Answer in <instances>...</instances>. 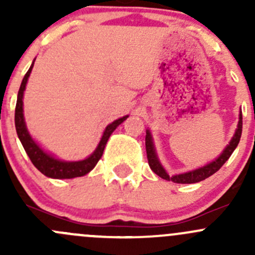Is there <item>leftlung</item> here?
<instances>
[{
	"label": "left lung",
	"mask_w": 255,
	"mask_h": 255,
	"mask_svg": "<svg viewBox=\"0 0 255 255\" xmlns=\"http://www.w3.org/2000/svg\"><path fill=\"white\" fill-rule=\"evenodd\" d=\"M242 125H243V121H242V113L239 115V122H238V128L235 133V137L232 138L230 144L227 145V148L223 150V153L216 159L215 161L212 163L207 164L206 166L204 168L196 169L194 171H190V173H185V174H179V175H174V176H169L168 173L163 169V166L160 165L159 163L158 158H156L155 154V149H154L153 145V140H151V135L149 133V130H146V135H145V149H146V158H148V163L149 166H150L151 170L156 174L158 176L163 177V179L168 180V181H174L177 182V184H194V182H199L202 181V180L207 179L208 176L213 175L216 171L220 170L222 168L223 164L230 159V156L232 155V153L235 151V149L237 148L239 139H241L242 135Z\"/></svg>",
	"instance_id": "8db88e82"
}]
</instances>
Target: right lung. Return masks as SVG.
I'll list each match as a JSON object with an SVG mask.
<instances>
[{"instance_id":"1","label":"right lung","mask_w":255,"mask_h":255,"mask_svg":"<svg viewBox=\"0 0 255 255\" xmlns=\"http://www.w3.org/2000/svg\"><path fill=\"white\" fill-rule=\"evenodd\" d=\"M33 64L29 68V70L27 71V74L24 75V78H23L22 84H20L19 87V91H18L16 112H14V123H16L18 138H19L20 143H22L23 148H24L27 155L29 156L33 165H34L40 173L44 174L45 176L53 177V179H73V177L86 175L87 173H90V171L95 168L97 161L101 159L102 154H104L105 145H106L110 135L112 134L113 130H115L116 128L128 117V116L118 118L115 122H112L111 125L107 126L106 129H105L104 132V135H102L101 140H100L99 146L96 148V150H95L89 158L85 159V160L61 161L53 158V156H50L49 154L45 153V151H43L42 149L38 146V144L32 139V137H30L29 133H28L27 128H25L24 117H23V92H24L27 80L29 78L30 71H32Z\"/></svg>"}]
</instances>
